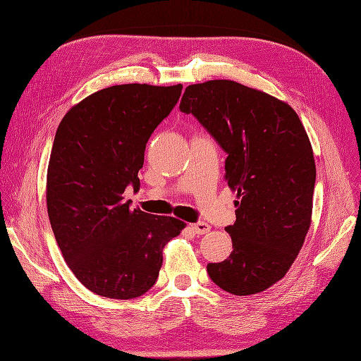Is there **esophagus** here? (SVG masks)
Wrapping results in <instances>:
<instances>
[{
  "label": "esophagus",
  "mask_w": 361,
  "mask_h": 361,
  "mask_svg": "<svg viewBox=\"0 0 361 361\" xmlns=\"http://www.w3.org/2000/svg\"><path fill=\"white\" fill-rule=\"evenodd\" d=\"M190 230L195 233V234H207L209 230H211V226L203 223V221H199V223H195L190 226Z\"/></svg>",
  "instance_id": "obj_1"
}]
</instances>
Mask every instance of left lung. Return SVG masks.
<instances>
[{
	"label": "left lung",
	"instance_id": "obj_1",
	"mask_svg": "<svg viewBox=\"0 0 361 361\" xmlns=\"http://www.w3.org/2000/svg\"><path fill=\"white\" fill-rule=\"evenodd\" d=\"M227 153L226 181L238 192L236 221L226 227L233 252L209 262L216 286L259 293L283 279L311 224L316 164L301 119L267 92L228 80L185 88L180 103Z\"/></svg>",
	"mask_w": 361,
	"mask_h": 361
}]
</instances>
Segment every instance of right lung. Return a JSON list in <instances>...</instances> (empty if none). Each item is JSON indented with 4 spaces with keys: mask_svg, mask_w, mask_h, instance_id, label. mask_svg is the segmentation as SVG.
Here are the masks:
<instances>
[{
    "mask_svg": "<svg viewBox=\"0 0 361 361\" xmlns=\"http://www.w3.org/2000/svg\"><path fill=\"white\" fill-rule=\"evenodd\" d=\"M183 85L103 88L61 119L47 171V211L56 242L76 279L100 296L131 300L159 276L164 246L184 223L131 209L146 143L169 115Z\"/></svg>",
    "mask_w": 361,
    "mask_h": 361,
    "instance_id": "1",
    "label": "right lung"
}]
</instances>
